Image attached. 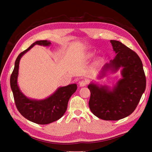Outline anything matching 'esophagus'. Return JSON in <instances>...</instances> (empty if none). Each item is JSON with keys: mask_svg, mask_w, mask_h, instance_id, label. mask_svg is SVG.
<instances>
[{"mask_svg": "<svg viewBox=\"0 0 152 152\" xmlns=\"http://www.w3.org/2000/svg\"><path fill=\"white\" fill-rule=\"evenodd\" d=\"M88 83V81L86 80H82L80 82V87H84Z\"/></svg>", "mask_w": 152, "mask_h": 152, "instance_id": "obj_1", "label": "esophagus"}]
</instances>
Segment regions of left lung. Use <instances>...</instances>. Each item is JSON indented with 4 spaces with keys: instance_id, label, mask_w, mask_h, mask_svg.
<instances>
[{
    "instance_id": "8db88e82",
    "label": "left lung",
    "mask_w": 152,
    "mask_h": 152,
    "mask_svg": "<svg viewBox=\"0 0 152 152\" xmlns=\"http://www.w3.org/2000/svg\"><path fill=\"white\" fill-rule=\"evenodd\" d=\"M116 56L106 64L101 72L110 69L117 71L122 67V79L112 91L107 87L91 83L89 106L96 117L103 120L116 121L131 115L139 102L145 91L146 79L142 63L136 52L119 41L110 40Z\"/></svg>"
}]
</instances>
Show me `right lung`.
Here are the masks:
<instances>
[{"mask_svg": "<svg viewBox=\"0 0 152 152\" xmlns=\"http://www.w3.org/2000/svg\"><path fill=\"white\" fill-rule=\"evenodd\" d=\"M36 44L47 46H50L51 42L48 40L37 41L19 55L10 76V86L15 104L19 113L28 120L35 124L46 125L58 120L64 115L69 99L77 89V85L70 84L61 87L50 97L42 101L28 99L23 94L17 82L19 61L27 51Z\"/></svg>", "mask_w": 152, "mask_h": 152, "instance_id": "1", "label": "right lung"}]
</instances>
